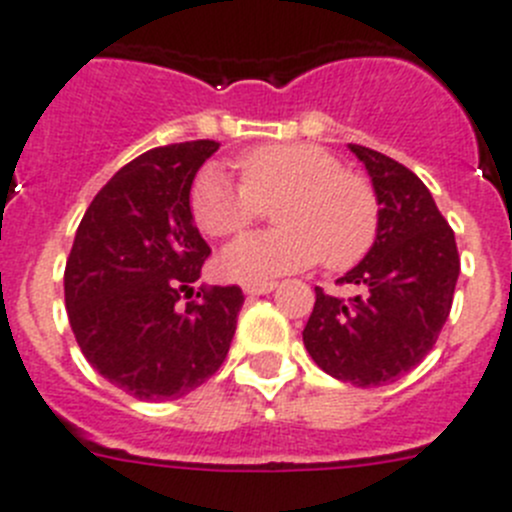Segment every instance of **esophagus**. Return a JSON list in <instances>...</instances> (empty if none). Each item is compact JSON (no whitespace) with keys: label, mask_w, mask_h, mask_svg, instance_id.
I'll return each mask as SVG.
<instances>
[{"label":"esophagus","mask_w":512,"mask_h":512,"mask_svg":"<svg viewBox=\"0 0 512 512\" xmlns=\"http://www.w3.org/2000/svg\"><path fill=\"white\" fill-rule=\"evenodd\" d=\"M273 280H265V283H247L245 285V293L247 296H265V293H270V290H275Z\"/></svg>","instance_id":"esophagus-1"}]
</instances>
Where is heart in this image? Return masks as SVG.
<instances>
[{
  "instance_id": "obj_1",
  "label": "heart",
  "mask_w": 512,
  "mask_h": 512,
  "mask_svg": "<svg viewBox=\"0 0 512 512\" xmlns=\"http://www.w3.org/2000/svg\"><path fill=\"white\" fill-rule=\"evenodd\" d=\"M239 183L216 165L196 173L188 191L193 222L214 239H229L273 209L278 229L237 239L222 255L234 280H265L321 260L329 270L357 265L380 232V196L370 178L342 168L331 150L313 142L252 147L234 160Z\"/></svg>"
}]
</instances>
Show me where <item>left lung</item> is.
<instances>
[{
    "label": "left lung",
    "mask_w": 512,
    "mask_h": 512,
    "mask_svg": "<svg viewBox=\"0 0 512 512\" xmlns=\"http://www.w3.org/2000/svg\"><path fill=\"white\" fill-rule=\"evenodd\" d=\"M349 147L380 196V232L365 260L336 280L357 285V296L316 288L303 344L326 375L372 388L411 372L434 349L454 301L459 252L413 170L370 147Z\"/></svg>",
    "instance_id": "1"
}]
</instances>
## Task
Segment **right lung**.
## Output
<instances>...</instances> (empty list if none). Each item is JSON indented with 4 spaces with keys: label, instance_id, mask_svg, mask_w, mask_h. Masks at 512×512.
<instances>
[{
    "label": "right lung",
    "instance_id": "add662e5",
    "mask_svg": "<svg viewBox=\"0 0 512 512\" xmlns=\"http://www.w3.org/2000/svg\"><path fill=\"white\" fill-rule=\"evenodd\" d=\"M214 140L153 147L101 188L63 273L68 321L99 375L140 400H176L227 359L245 293L199 285L211 247L188 209Z\"/></svg>",
    "mask_w": 512,
    "mask_h": 512
}]
</instances>
